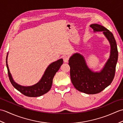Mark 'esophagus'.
<instances>
[{
	"instance_id": "obj_1",
	"label": "esophagus",
	"mask_w": 123,
	"mask_h": 123,
	"mask_svg": "<svg viewBox=\"0 0 123 123\" xmlns=\"http://www.w3.org/2000/svg\"><path fill=\"white\" fill-rule=\"evenodd\" d=\"M62 58H63V60L64 62H68L69 60V57L67 55H63L62 56Z\"/></svg>"
}]
</instances>
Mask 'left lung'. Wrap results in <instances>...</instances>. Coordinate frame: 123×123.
<instances>
[{
    "mask_svg": "<svg viewBox=\"0 0 123 123\" xmlns=\"http://www.w3.org/2000/svg\"><path fill=\"white\" fill-rule=\"evenodd\" d=\"M90 26L95 32L103 31L111 46L110 57L100 72H94L88 68L83 56L75 53L70 57V77L76 89L87 94L100 92L111 85L115 74L118 60V49L114 36L111 32L100 25L94 24Z\"/></svg>",
    "mask_w": 123,
    "mask_h": 123,
    "instance_id": "left-lung-1",
    "label": "left lung"
}]
</instances>
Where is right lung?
Returning a JSON list of instances; mask_svg holds the SVG:
<instances>
[{
  "label": "right lung",
  "instance_id": "obj_1",
  "mask_svg": "<svg viewBox=\"0 0 123 123\" xmlns=\"http://www.w3.org/2000/svg\"><path fill=\"white\" fill-rule=\"evenodd\" d=\"M63 60L60 59L57 61L51 63L46 69L43 76L37 83L34 86H30V87H24V86L18 85L13 80L11 74L9 72L8 67L6 58V66L8 70V74L10 81L13 87L24 95L27 97H36L41 96L48 92L51 89L54 76L56 72L59 70L61 65L63 64Z\"/></svg>",
  "mask_w": 123,
  "mask_h": 123
}]
</instances>
